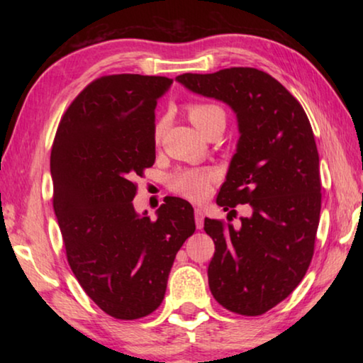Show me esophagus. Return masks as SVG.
<instances>
[{
    "label": "esophagus",
    "instance_id": "esophagus-1",
    "mask_svg": "<svg viewBox=\"0 0 363 363\" xmlns=\"http://www.w3.org/2000/svg\"><path fill=\"white\" fill-rule=\"evenodd\" d=\"M195 225H196V229H201V227H203V220H205V213H203V210H201V208H195Z\"/></svg>",
    "mask_w": 363,
    "mask_h": 363
}]
</instances>
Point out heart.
Wrapping results in <instances>:
<instances>
[{
    "mask_svg": "<svg viewBox=\"0 0 363 363\" xmlns=\"http://www.w3.org/2000/svg\"><path fill=\"white\" fill-rule=\"evenodd\" d=\"M189 116L194 125L203 133L216 118H220V116L225 118V113L216 104L195 102L189 106ZM163 128V120L155 123V128H153V136H155V139L162 136ZM213 179L214 173L211 169H177L176 173L168 177V187L173 192L187 196L190 200H201L210 194Z\"/></svg>",
    "mask_w": 363,
    "mask_h": 363,
    "instance_id": "obj_1",
    "label": "heart"
}]
</instances>
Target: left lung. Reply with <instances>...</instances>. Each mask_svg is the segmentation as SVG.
<instances>
[{
  "label": "left lung",
  "instance_id": "left-lung-1",
  "mask_svg": "<svg viewBox=\"0 0 363 363\" xmlns=\"http://www.w3.org/2000/svg\"><path fill=\"white\" fill-rule=\"evenodd\" d=\"M176 79L237 113L240 139L216 203L229 219L237 205L253 213L237 229L205 219L216 247L208 284L227 311L261 315L299 285L314 256L322 184L309 118L284 84L251 67Z\"/></svg>",
  "mask_w": 363,
  "mask_h": 363
}]
</instances>
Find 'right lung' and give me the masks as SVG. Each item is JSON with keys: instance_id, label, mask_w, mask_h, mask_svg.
<instances>
[{"instance_id": "1", "label": "right lung", "mask_w": 363, "mask_h": 363, "mask_svg": "<svg viewBox=\"0 0 363 363\" xmlns=\"http://www.w3.org/2000/svg\"><path fill=\"white\" fill-rule=\"evenodd\" d=\"M173 79L106 75L60 118L51 150L52 206L72 272L110 317L136 320L162 304L168 275L195 232L194 208L169 196L157 220L134 211V177L155 163V107Z\"/></svg>"}]
</instances>
